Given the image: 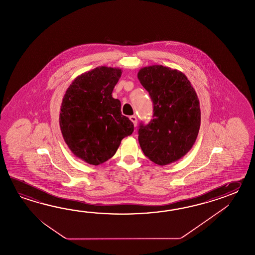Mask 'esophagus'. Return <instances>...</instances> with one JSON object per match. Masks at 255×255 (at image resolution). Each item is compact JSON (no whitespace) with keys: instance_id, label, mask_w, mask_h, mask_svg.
Wrapping results in <instances>:
<instances>
[{"instance_id":"obj_1","label":"esophagus","mask_w":255,"mask_h":255,"mask_svg":"<svg viewBox=\"0 0 255 255\" xmlns=\"http://www.w3.org/2000/svg\"><path fill=\"white\" fill-rule=\"evenodd\" d=\"M129 120L133 122V124L135 127H136V124H137V120H136V117L135 116H131L129 118Z\"/></svg>"}]
</instances>
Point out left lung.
<instances>
[{
	"mask_svg": "<svg viewBox=\"0 0 255 255\" xmlns=\"http://www.w3.org/2000/svg\"><path fill=\"white\" fill-rule=\"evenodd\" d=\"M137 78L154 105V119L139 127L141 149L157 165L175 162L190 151L199 134L201 108L195 89L182 72L160 65L142 67Z\"/></svg>",
	"mask_w": 255,
	"mask_h": 255,
	"instance_id": "left-lung-1",
	"label": "left lung"
}]
</instances>
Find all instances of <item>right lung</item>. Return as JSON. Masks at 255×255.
Masks as SVG:
<instances>
[{
    "mask_svg": "<svg viewBox=\"0 0 255 255\" xmlns=\"http://www.w3.org/2000/svg\"><path fill=\"white\" fill-rule=\"evenodd\" d=\"M122 70L98 66L75 78L60 109V129L76 157L98 166L109 160L134 125L121 114V103L112 97Z\"/></svg>",
    "mask_w": 255,
    "mask_h": 255,
    "instance_id": "obj_1",
    "label": "right lung"
}]
</instances>
